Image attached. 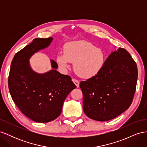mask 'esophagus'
Returning a JSON list of instances; mask_svg holds the SVG:
<instances>
[{
    "label": "esophagus",
    "instance_id": "34e87169",
    "mask_svg": "<svg viewBox=\"0 0 147 147\" xmlns=\"http://www.w3.org/2000/svg\"><path fill=\"white\" fill-rule=\"evenodd\" d=\"M72 81H73V82L75 83V85H76V86L78 88V87H79V85H80V82H79V81L78 80H76V79H74V78H73L72 79Z\"/></svg>",
    "mask_w": 147,
    "mask_h": 147
}]
</instances>
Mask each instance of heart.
<instances>
[{
    "label": "heart",
    "mask_w": 147,
    "mask_h": 147,
    "mask_svg": "<svg viewBox=\"0 0 147 147\" xmlns=\"http://www.w3.org/2000/svg\"><path fill=\"white\" fill-rule=\"evenodd\" d=\"M64 53H59L56 61L63 70L73 63L75 72L79 77L90 78L98 74L105 63V54L100 48L85 40H77L66 43Z\"/></svg>",
    "instance_id": "1"
}]
</instances>
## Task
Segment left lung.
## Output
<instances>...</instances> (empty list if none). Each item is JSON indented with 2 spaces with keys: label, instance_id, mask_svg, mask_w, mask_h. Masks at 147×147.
I'll use <instances>...</instances> for the list:
<instances>
[{
  "label": "left lung",
  "instance_id": "8db88e82",
  "mask_svg": "<svg viewBox=\"0 0 147 147\" xmlns=\"http://www.w3.org/2000/svg\"><path fill=\"white\" fill-rule=\"evenodd\" d=\"M137 77V64L125 49L112 52L98 74L80 83L84 113L105 121L123 113L132 102Z\"/></svg>",
  "mask_w": 147,
  "mask_h": 147
}]
</instances>
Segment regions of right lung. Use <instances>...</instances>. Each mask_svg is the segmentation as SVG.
Masks as SVG:
<instances>
[{
  "mask_svg": "<svg viewBox=\"0 0 147 147\" xmlns=\"http://www.w3.org/2000/svg\"><path fill=\"white\" fill-rule=\"evenodd\" d=\"M53 38H37L16 53L8 76V88L15 104L26 117L38 123H48L58 117L66 97L76 88L69 75L53 69L43 74L31 69L29 59L35 53L48 47Z\"/></svg>",
  "mask_w": 147,
  "mask_h": 147,
  "instance_id": "obj_1",
  "label": "right lung"
}]
</instances>
